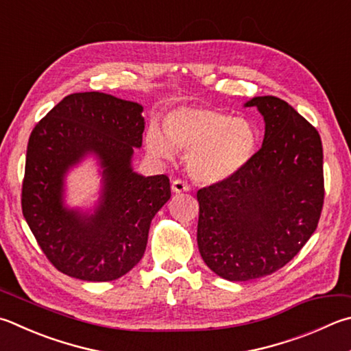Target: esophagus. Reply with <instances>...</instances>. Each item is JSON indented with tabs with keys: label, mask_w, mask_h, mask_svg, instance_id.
Segmentation results:
<instances>
[{
	"label": "esophagus",
	"mask_w": 351,
	"mask_h": 351,
	"mask_svg": "<svg viewBox=\"0 0 351 351\" xmlns=\"http://www.w3.org/2000/svg\"><path fill=\"white\" fill-rule=\"evenodd\" d=\"M189 190H190V186L182 180H175L171 182V192L173 193H184V192H189Z\"/></svg>",
	"instance_id": "34e87169"
}]
</instances>
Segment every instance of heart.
Wrapping results in <instances>:
<instances>
[{"label": "heart", "mask_w": 351, "mask_h": 351, "mask_svg": "<svg viewBox=\"0 0 351 351\" xmlns=\"http://www.w3.org/2000/svg\"><path fill=\"white\" fill-rule=\"evenodd\" d=\"M145 145L161 159L173 156V149L187 154V170L196 181L215 184L237 175L250 162L258 135L250 121L233 118L206 106H180L164 119V132L150 125Z\"/></svg>", "instance_id": "obj_1"}]
</instances>
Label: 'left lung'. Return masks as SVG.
Here are the masks:
<instances>
[{
  "label": "left lung",
  "mask_w": 351,
  "mask_h": 351,
  "mask_svg": "<svg viewBox=\"0 0 351 351\" xmlns=\"http://www.w3.org/2000/svg\"><path fill=\"white\" fill-rule=\"evenodd\" d=\"M263 147L226 181L197 190V248L227 281H250L290 263L315 233L324 204L322 143L290 104L256 97Z\"/></svg>",
  "instance_id": "8db88e82"
}]
</instances>
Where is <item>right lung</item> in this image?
Segmentation results:
<instances>
[{
    "mask_svg": "<svg viewBox=\"0 0 351 351\" xmlns=\"http://www.w3.org/2000/svg\"><path fill=\"white\" fill-rule=\"evenodd\" d=\"M143 106L99 92L72 93L32 130L21 207L32 233L56 269L81 281L107 282L130 271L145 252L154 216L170 199L165 175L132 169L143 145ZM99 158L104 190L93 214L64 206L66 171Z\"/></svg>",
    "mask_w": 351,
    "mask_h": 351,
    "instance_id": "obj_1",
    "label": "right lung"
}]
</instances>
